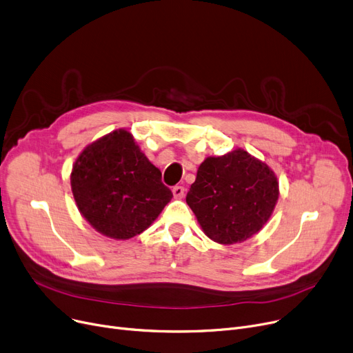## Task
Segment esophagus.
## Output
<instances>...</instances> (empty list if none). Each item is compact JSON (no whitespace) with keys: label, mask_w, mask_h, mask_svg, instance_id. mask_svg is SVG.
<instances>
[{"label":"esophagus","mask_w":353,"mask_h":353,"mask_svg":"<svg viewBox=\"0 0 353 353\" xmlns=\"http://www.w3.org/2000/svg\"><path fill=\"white\" fill-rule=\"evenodd\" d=\"M173 194L176 199H181L184 196V188L183 186H174L173 188Z\"/></svg>","instance_id":"esophagus-1"}]
</instances>
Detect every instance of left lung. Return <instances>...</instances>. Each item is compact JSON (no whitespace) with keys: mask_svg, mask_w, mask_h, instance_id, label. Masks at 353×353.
Wrapping results in <instances>:
<instances>
[{"mask_svg":"<svg viewBox=\"0 0 353 353\" xmlns=\"http://www.w3.org/2000/svg\"><path fill=\"white\" fill-rule=\"evenodd\" d=\"M277 199L274 172L243 148L205 159L186 196L201 230L220 245L242 243L261 232Z\"/></svg>","mask_w":353,"mask_h":353,"instance_id":"8db88e82","label":"left lung"}]
</instances>
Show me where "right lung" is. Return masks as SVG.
<instances>
[{
  "instance_id": "add662e5",
  "label": "right lung",
  "mask_w": 353,
  "mask_h": 353,
  "mask_svg": "<svg viewBox=\"0 0 353 353\" xmlns=\"http://www.w3.org/2000/svg\"><path fill=\"white\" fill-rule=\"evenodd\" d=\"M70 180L83 217L116 240L144 232L173 197L161 172L124 128L88 144L72 164Z\"/></svg>"
}]
</instances>
